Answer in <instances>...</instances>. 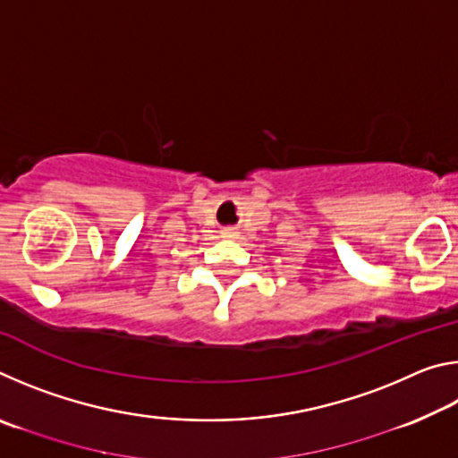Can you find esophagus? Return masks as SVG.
I'll use <instances>...</instances> for the list:
<instances>
[{
    "label": "esophagus",
    "instance_id": "34e87169",
    "mask_svg": "<svg viewBox=\"0 0 458 458\" xmlns=\"http://www.w3.org/2000/svg\"><path fill=\"white\" fill-rule=\"evenodd\" d=\"M236 236H238L236 230H232V228L222 230V238H236Z\"/></svg>",
    "mask_w": 458,
    "mask_h": 458
}]
</instances>
